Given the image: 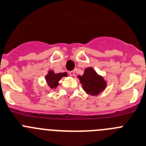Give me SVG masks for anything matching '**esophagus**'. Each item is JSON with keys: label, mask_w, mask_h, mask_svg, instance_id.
Segmentation results:
<instances>
[{"label": "esophagus", "mask_w": 146, "mask_h": 146, "mask_svg": "<svg viewBox=\"0 0 146 146\" xmlns=\"http://www.w3.org/2000/svg\"><path fill=\"white\" fill-rule=\"evenodd\" d=\"M74 71L73 70H71V71L69 72V75L70 76H74Z\"/></svg>", "instance_id": "esophagus-1"}]
</instances>
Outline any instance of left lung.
Wrapping results in <instances>:
<instances>
[{"mask_svg": "<svg viewBox=\"0 0 146 146\" xmlns=\"http://www.w3.org/2000/svg\"><path fill=\"white\" fill-rule=\"evenodd\" d=\"M82 88L87 94L98 96L106 87V82L101 76H99L91 67L84 70L82 76H78Z\"/></svg>", "mask_w": 146, "mask_h": 146, "instance_id": "left-lung-1", "label": "left lung"}]
</instances>
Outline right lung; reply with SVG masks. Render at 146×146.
I'll use <instances>...</instances> for the list:
<instances>
[{
    "instance_id": "add662e5",
    "label": "right lung",
    "mask_w": 146,
    "mask_h": 146,
    "mask_svg": "<svg viewBox=\"0 0 146 146\" xmlns=\"http://www.w3.org/2000/svg\"><path fill=\"white\" fill-rule=\"evenodd\" d=\"M68 76V73H55L54 70H49L48 73L45 76V80H46L48 85L51 89L56 88L59 85V82L62 77Z\"/></svg>"
}]
</instances>
